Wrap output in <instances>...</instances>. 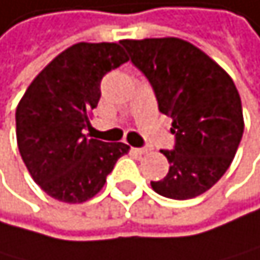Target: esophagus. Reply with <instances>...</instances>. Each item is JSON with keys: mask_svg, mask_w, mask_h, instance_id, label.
I'll return each instance as SVG.
<instances>
[{"mask_svg": "<svg viewBox=\"0 0 260 260\" xmlns=\"http://www.w3.org/2000/svg\"><path fill=\"white\" fill-rule=\"evenodd\" d=\"M147 150H149L147 147H141V149L134 147V149H133V152H134V153H137V155H144V153H147Z\"/></svg>", "mask_w": 260, "mask_h": 260, "instance_id": "obj_1", "label": "esophagus"}]
</instances>
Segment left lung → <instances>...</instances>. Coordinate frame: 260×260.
<instances>
[{
    "label": "left lung",
    "instance_id": "8db88e82",
    "mask_svg": "<svg viewBox=\"0 0 260 260\" xmlns=\"http://www.w3.org/2000/svg\"><path fill=\"white\" fill-rule=\"evenodd\" d=\"M133 64L147 77L158 110L173 119V150H161L168 175L150 181L163 198L204 194L225 175L241 142L244 121L236 85L215 61L175 37L121 40Z\"/></svg>",
    "mask_w": 260,
    "mask_h": 260
}]
</instances>
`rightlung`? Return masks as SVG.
<instances>
[{
	"label": "right lung",
	"instance_id": "obj_1",
	"mask_svg": "<svg viewBox=\"0 0 260 260\" xmlns=\"http://www.w3.org/2000/svg\"><path fill=\"white\" fill-rule=\"evenodd\" d=\"M129 58L118 43H76L59 53L25 90L16 110L17 147L34 181L51 198L79 204L93 198L119 157L123 142L89 139L100 82Z\"/></svg>",
	"mask_w": 260,
	"mask_h": 260
}]
</instances>
